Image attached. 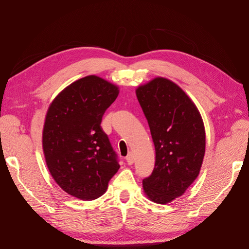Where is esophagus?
I'll list each match as a JSON object with an SVG mask.
<instances>
[{"label": "esophagus", "mask_w": 249, "mask_h": 249, "mask_svg": "<svg viewBox=\"0 0 249 249\" xmlns=\"http://www.w3.org/2000/svg\"><path fill=\"white\" fill-rule=\"evenodd\" d=\"M125 160H126V163H127V164L132 165V164L134 163V156H133V154L130 153L129 155H127L126 158H125Z\"/></svg>", "instance_id": "esophagus-1"}]
</instances>
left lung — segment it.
<instances>
[{"instance_id":"obj_1","label":"left lung","mask_w":249,"mask_h":249,"mask_svg":"<svg viewBox=\"0 0 249 249\" xmlns=\"http://www.w3.org/2000/svg\"><path fill=\"white\" fill-rule=\"evenodd\" d=\"M156 149L155 168L142 180L149 200L165 205L185 193L199 175L206 152L200 113L184 90L157 77L137 87Z\"/></svg>"}]
</instances>
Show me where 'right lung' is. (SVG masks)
<instances>
[{"label": "right lung", "instance_id": "add662e5", "mask_svg": "<svg viewBox=\"0 0 249 249\" xmlns=\"http://www.w3.org/2000/svg\"><path fill=\"white\" fill-rule=\"evenodd\" d=\"M118 93V86L91 74L65 87L50 104L42 131L44 159L55 182L73 197L99 198L120 167L101 126Z\"/></svg>", "mask_w": 249, "mask_h": 249}]
</instances>
